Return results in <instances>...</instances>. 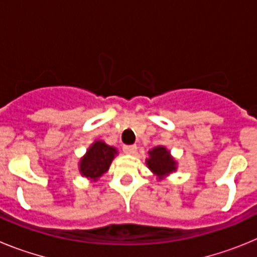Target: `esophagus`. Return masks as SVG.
<instances>
[{"label":"esophagus","instance_id":"34e87169","mask_svg":"<svg viewBox=\"0 0 257 257\" xmlns=\"http://www.w3.org/2000/svg\"><path fill=\"white\" fill-rule=\"evenodd\" d=\"M138 147L136 145H123V152L126 154H135Z\"/></svg>","mask_w":257,"mask_h":257}]
</instances>
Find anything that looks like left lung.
Here are the masks:
<instances>
[{
	"label": "left lung",
	"mask_w": 257,
	"mask_h": 257,
	"mask_svg": "<svg viewBox=\"0 0 257 257\" xmlns=\"http://www.w3.org/2000/svg\"><path fill=\"white\" fill-rule=\"evenodd\" d=\"M148 153L149 158L147 160V166L154 175L158 176V179H163L171 172L176 171V161L165 147H156Z\"/></svg>",
	"instance_id": "1"
}]
</instances>
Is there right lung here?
Instances as JSON below:
<instances>
[{"instance_id": "1", "label": "right lung", "mask_w": 257, "mask_h": 257, "mask_svg": "<svg viewBox=\"0 0 257 257\" xmlns=\"http://www.w3.org/2000/svg\"><path fill=\"white\" fill-rule=\"evenodd\" d=\"M115 154L117 149L101 140H96L90 145L85 156L79 161V172L85 178L96 181L108 171Z\"/></svg>"}]
</instances>
